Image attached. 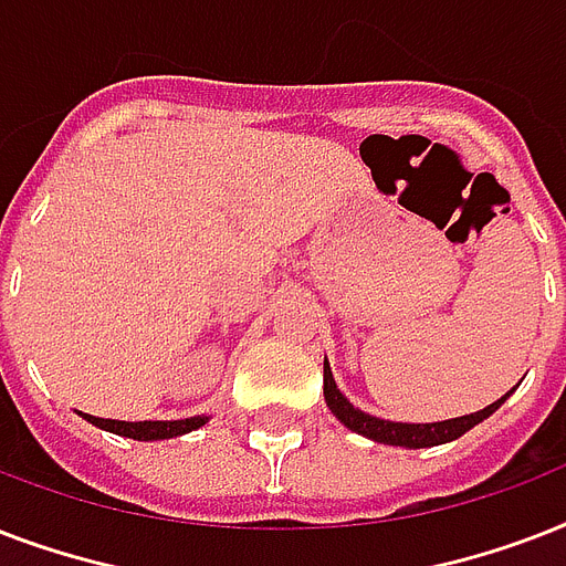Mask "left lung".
<instances>
[{
  "mask_svg": "<svg viewBox=\"0 0 566 566\" xmlns=\"http://www.w3.org/2000/svg\"><path fill=\"white\" fill-rule=\"evenodd\" d=\"M514 394L511 387L509 394L491 402L482 411L464 413V417H452V420L440 422H394L381 420V417H373V413L355 408L337 387L335 376H332V367L328 361H323V396H326V405L332 408L337 420L344 422L346 429L355 431V434H364V438L376 440V443H387V447H405V449H426V447H440V443H449V440H458L464 431H470L473 426H479L482 420H488L496 408H500L509 396Z\"/></svg>",
  "mask_w": 566,
  "mask_h": 566,
  "instance_id": "1",
  "label": "left lung"
}]
</instances>
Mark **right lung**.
Wrapping results in <instances>:
<instances>
[{
    "label": "right lung",
    "mask_w": 566,
    "mask_h": 566,
    "mask_svg": "<svg viewBox=\"0 0 566 566\" xmlns=\"http://www.w3.org/2000/svg\"><path fill=\"white\" fill-rule=\"evenodd\" d=\"M84 420L93 422L96 429H105L111 434H119V438L132 440H170L181 438L193 429H202L205 422L211 420L208 413H199V417H188V420H140V422H126V420H102V417H93V413H82Z\"/></svg>",
    "instance_id": "right-lung-1"
}]
</instances>
